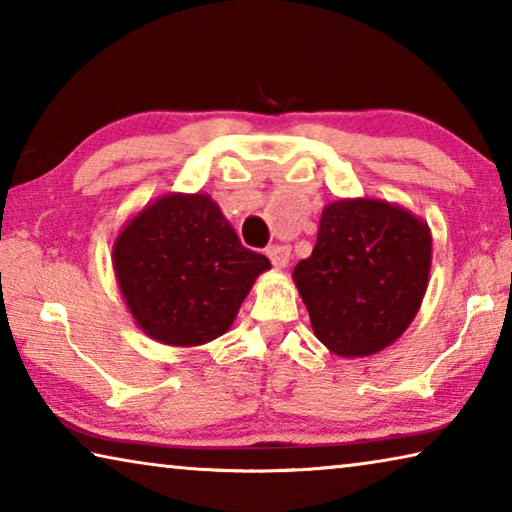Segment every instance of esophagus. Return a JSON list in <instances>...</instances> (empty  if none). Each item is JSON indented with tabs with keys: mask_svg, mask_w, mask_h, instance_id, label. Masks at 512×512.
I'll list each match as a JSON object with an SVG mask.
<instances>
[{
	"mask_svg": "<svg viewBox=\"0 0 512 512\" xmlns=\"http://www.w3.org/2000/svg\"><path fill=\"white\" fill-rule=\"evenodd\" d=\"M266 255H268V259H271V264L275 268H287L289 259H291V248L277 244V246L266 248Z\"/></svg>",
	"mask_w": 512,
	"mask_h": 512,
	"instance_id": "esophagus-1",
	"label": "esophagus"
}]
</instances>
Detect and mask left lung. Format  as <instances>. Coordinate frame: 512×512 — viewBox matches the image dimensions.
<instances>
[{"label": "left lung", "instance_id": "8db88e82", "mask_svg": "<svg viewBox=\"0 0 512 512\" xmlns=\"http://www.w3.org/2000/svg\"><path fill=\"white\" fill-rule=\"evenodd\" d=\"M431 271L427 221L379 198H343L320 214L316 246L293 268L311 329L329 352L370 357L406 332Z\"/></svg>", "mask_w": 512, "mask_h": 512}]
</instances>
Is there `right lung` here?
Masks as SVG:
<instances>
[{
  "label": "right lung",
  "instance_id": "add662e5",
  "mask_svg": "<svg viewBox=\"0 0 512 512\" xmlns=\"http://www.w3.org/2000/svg\"><path fill=\"white\" fill-rule=\"evenodd\" d=\"M112 266L135 325L149 339L196 348L228 332L271 262L241 246L212 196L173 192L126 221Z\"/></svg>",
  "mask_w": 512,
  "mask_h": 512
}]
</instances>
